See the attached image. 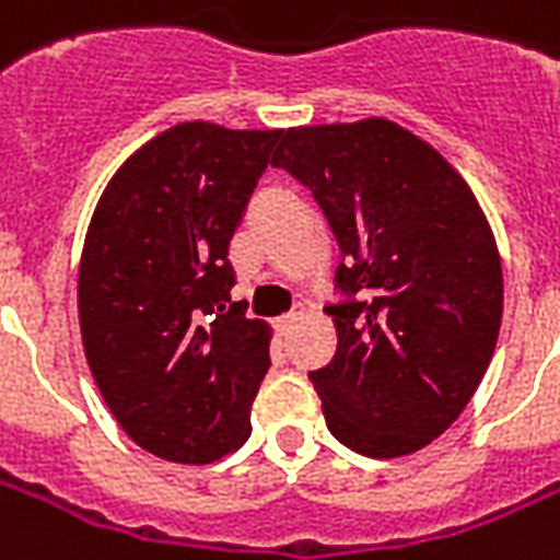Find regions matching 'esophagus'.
Returning a JSON list of instances; mask_svg holds the SVG:
<instances>
[{"mask_svg": "<svg viewBox=\"0 0 560 560\" xmlns=\"http://www.w3.org/2000/svg\"><path fill=\"white\" fill-rule=\"evenodd\" d=\"M296 320H300V314H296V312H293V314H281L279 320H276V329H279L281 335H284V332H291V329H293V323H296Z\"/></svg>", "mask_w": 560, "mask_h": 560, "instance_id": "esophagus-1", "label": "esophagus"}]
</instances>
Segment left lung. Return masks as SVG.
I'll list each match as a JSON object with an SVG mask.
<instances>
[{
    "mask_svg": "<svg viewBox=\"0 0 560 560\" xmlns=\"http://www.w3.org/2000/svg\"><path fill=\"white\" fill-rule=\"evenodd\" d=\"M272 165L323 207L347 302L326 305L332 362L312 371L326 428L374 459L416 454L466 409L499 341L504 281L469 184L385 118L291 127Z\"/></svg>",
    "mask_w": 560,
    "mask_h": 560,
    "instance_id": "1",
    "label": "left lung"
}]
</instances>
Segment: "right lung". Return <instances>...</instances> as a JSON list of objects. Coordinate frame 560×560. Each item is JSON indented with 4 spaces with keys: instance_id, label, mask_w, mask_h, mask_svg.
Returning a JSON list of instances; mask_svg holds the SVG:
<instances>
[{
    "instance_id": "obj_1",
    "label": "right lung",
    "mask_w": 560,
    "mask_h": 560,
    "mask_svg": "<svg viewBox=\"0 0 560 560\" xmlns=\"http://www.w3.org/2000/svg\"><path fill=\"white\" fill-rule=\"evenodd\" d=\"M281 130L168 127L124 160L80 260L91 376L124 433L168 463H213L252 433L269 329L231 302L228 246Z\"/></svg>"
}]
</instances>
